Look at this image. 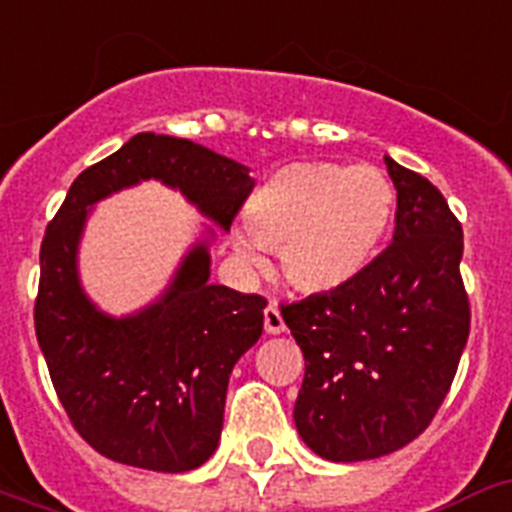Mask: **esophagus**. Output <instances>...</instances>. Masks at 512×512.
<instances>
[{"mask_svg": "<svg viewBox=\"0 0 512 512\" xmlns=\"http://www.w3.org/2000/svg\"><path fill=\"white\" fill-rule=\"evenodd\" d=\"M283 330H286V322H283L281 317V309H278L276 304H268V309H265V333L278 336Z\"/></svg>", "mask_w": 512, "mask_h": 512, "instance_id": "esophagus-1", "label": "esophagus"}]
</instances>
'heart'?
Segmentation results:
<instances>
[{
  "label": "heart",
  "instance_id": "obj_1",
  "mask_svg": "<svg viewBox=\"0 0 512 512\" xmlns=\"http://www.w3.org/2000/svg\"><path fill=\"white\" fill-rule=\"evenodd\" d=\"M393 216V182L369 163H289L265 176L244 205L247 234L278 249L281 276L304 294H333L359 281L380 255ZM234 249L247 268L265 265L244 236Z\"/></svg>",
  "mask_w": 512,
  "mask_h": 512
}]
</instances>
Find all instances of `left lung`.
I'll use <instances>...</instances> for the list:
<instances>
[{
	"mask_svg": "<svg viewBox=\"0 0 512 512\" xmlns=\"http://www.w3.org/2000/svg\"><path fill=\"white\" fill-rule=\"evenodd\" d=\"M395 234L359 281L281 309L304 354L296 432L325 461H372L429 427L468 341L463 231L422 174L385 156Z\"/></svg>",
	"mask_w": 512,
	"mask_h": 512,
	"instance_id": "8db88e82",
	"label": "left lung"
}]
</instances>
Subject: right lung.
I'll return each mask as SVG.
<instances>
[{"instance_id": "add662e5", "label": "right lung", "mask_w": 512, "mask_h": 512, "mask_svg": "<svg viewBox=\"0 0 512 512\" xmlns=\"http://www.w3.org/2000/svg\"><path fill=\"white\" fill-rule=\"evenodd\" d=\"M179 190L218 229L255 187L247 166L184 137L140 132L77 176L41 244L36 336L59 401L90 448L184 474L216 453L234 364L263 336L265 299L210 283L208 226L166 291L132 315L90 302L77 252L93 205L140 182Z\"/></svg>"}]
</instances>
